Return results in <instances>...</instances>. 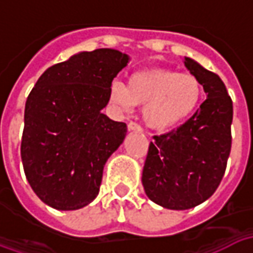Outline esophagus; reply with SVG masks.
I'll use <instances>...</instances> for the list:
<instances>
[{
    "label": "esophagus",
    "mask_w": 253,
    "mask_h": 253,
    "mask_svg": "<svg viewBox=\"0 0 253 253\" xmlns=\"http://www.w3.org/2000/svg\"><path fill=\"white\" fill-rule=\"evenodd\" d=\"M127 127H128V130H131V131H142V126L138 125L137 122H130Z\"/></svg>",
    "instance_id": "1"
}]
</instances>
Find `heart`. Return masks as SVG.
I'll return each mask as SVG.
<instances>
[{"label": "heart", "instance_id": "heart-1", "mask_svg": "<svg viewBox=\"0 0 253 253\" xmlns=\"http://www.w3.org/2000/svg\"><path fill=\"white\" fill-rule=\"evenodd\" d=\"M202 99L199 78L172 69L141 70L132 73L126 85L114 81L110 86V100L122 110L143 105V121L154 130L181 125L198 110Z\"/></svg>", "mask_w": 253, "mask_h": 253}]
</instances>
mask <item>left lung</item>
Segmentation results:
<instances>
[{"mask_svg":"<svg viewBox=\"0 0 253 253\" xmlns=\"http://www.w3.org/2000/svg\"><path fill=\"white\" fill-rule=\"evenodd\" d=\"M207 99L180 127L154 135L143 165L142 184L150 201L170 210L201 205L222 180L232 148L233 103L215 73L186 58Z\"/></svg>","mask_w":253,"mask_h":253,"instance_id":"1","label":"left lung"}]
</instances>
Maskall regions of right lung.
Returning a JSON list of instances; mask_svg holds the SVG:
<instances>
[{
    "label": "right lung",
    "mask_w": 253,
    "mask_h": 253,
    "mask_svg": "<svg viewBox=\"0 0 253 253\" xmlns=\"http://www.w3.org/2000/svg\"><path fill=\"white\" fill-rule=\"evenodd\" d=\"M128 57L112 48L73 55L48 67L25 103L21 160L36 195L57 210L97 196L103 169L126 137L123 122L101 114Z\"/></svg>",
    "instance_id": "right-lung-1"
}]
</instances>
